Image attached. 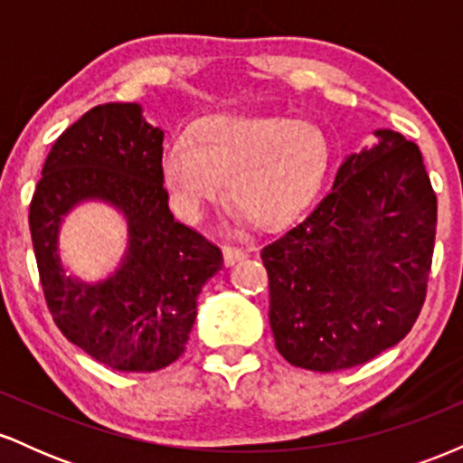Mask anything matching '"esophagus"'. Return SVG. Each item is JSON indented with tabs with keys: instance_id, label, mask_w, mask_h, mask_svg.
Masks as SVG:
<instances>
[{
	"instance_id": "obj_1",
	"label": "esophagus",
	"mask_w": 463,
	"mask_h": 463,
	"mask_svg": "<svg viewBox=\"0 0 463 463\" xmlns=\"http://www.w3.org/2000/svg\"><path fill=\"white\" fill-rule=\"evenodd\" d=\"M243 259H246V252H243L241 248H235V246L224 248V263L226 265H235L239 261H243Z\"/></svg>"
}]
</instances>
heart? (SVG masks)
Returning a JSON list of instances; mask_svg holds the SVG:
<instances>
[{"mask_svg": "<svg viewBox=\"0 0 463 463\" xmlns=\"http://www.w3.org/2000/svg\"><path fill=\"white\" fill-rule=\"evenodd\" d=\"M322 130L285 117L248 113L204 115L187 137L165 147L163 184L187 220L222 198L250 226H285L309 204L328 169Z\"/></svg>", "mask_w": 463, "mask_h": 463, "instance_id": "heart-1", "label": "heart"}]
</instances>
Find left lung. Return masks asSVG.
I'll return each mask as SVG.
<instances>
[{
	"mask_svg": "<svg viewBox=\"0 0 463 463\" xmlns=\"http://www.w3.org/2000/svg\"><path fill=\"white\" fill-rule=\"evenodd\" d=\"M376 137L342 163L309 215L261 250L276 348L298 368L374 359L411 331L427 298L438 198L416 143Z\"/></svg>",
	"mask_w": 463,
	"mask_h": 463,
	"instance_id": "1",
	"label": "left lung"
}]
</instances>
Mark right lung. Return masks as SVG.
<instances>
[{
  "label": "right lung",
  "mask_w": 463,
  "mask_h": 463,
  "mask_svg": "<svg viewBox=\"0 0 463 463\" xmlns=\"http://www.w3.org/2000/svg\"><path fill=\"white\" fill-rule=\"evenodd\" d=\"M163 130L139 104L109 102L58 137L30 202L41 287L56 326L95 361L156 372L184 353L195 302L224 265L222 250L169 211L161 174ZM106 199L129 220V252L115 277L87 286L64 276L57 224L73 203Z\"/></svg>",
  "instance_id": "obj_1"
}]
</instances>
